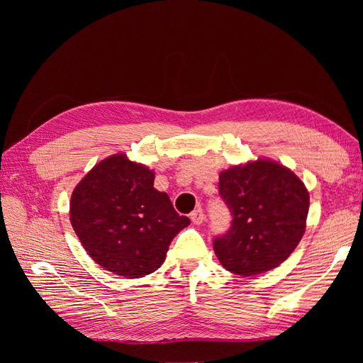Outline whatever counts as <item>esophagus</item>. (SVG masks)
<instances>
[{
	"instance_id": "34e87169",
	"label": "esophagus",
	"mask_w": 363,
	"mask_h": 363,
	"mask_svg": "<svg viewBox=\"0 0 363 363\" xmlns=\"http://www.w3.org/2000/svg\"><path fill=\"white\" fill-rule=\"evenodd\" d=\"M204 218L206 216H204V212H203L201 207L195 208V211L191 213V219H192L194 224H201L204 221Z\"/></svg>"
}]
</instances>
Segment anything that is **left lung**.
Returning <instances> with one entry per match:
<instances>
[{
    "label": "left lung",
    "instance_id": "obj_1",
    "mask_svg": "<svg viewBox=\"0 0 363 363\" xmlns=\"http://www.w3.org/2000/svg\"><path fill=\"white\" fill-rule=\"evenodd\" d=\"M218 188L232 213L230 228L213 239L227 271L256 276L292 255L309 212V192L292 171L259 159L221 172Z\"/></svg>",
    "mask_w": 363,
    "mask_h": 363
}]
</instances>
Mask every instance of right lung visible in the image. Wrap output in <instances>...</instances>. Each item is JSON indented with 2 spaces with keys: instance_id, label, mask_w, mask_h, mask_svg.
<instances>
[{
  "instance_id": "obj_1",
  "label": "right lung",
  "mask_w": 363,
  "mask_h": 363,
  "mask_svg": "<svg viewBox=\"0 0 363 363\" xmlns=\"http://www.w3.org/2000/svg\"><path fill=\"white\" fill-rule=\"evenodd\" d=\"M69 219L98 265L127 279L155 272L171 240L191 224L169 196L155 189V172L124 155L87 172L71 196Z\"/></svg>"
}]
</instances>
